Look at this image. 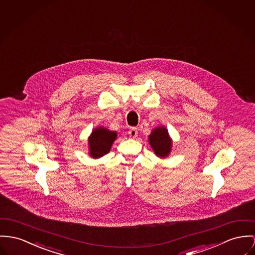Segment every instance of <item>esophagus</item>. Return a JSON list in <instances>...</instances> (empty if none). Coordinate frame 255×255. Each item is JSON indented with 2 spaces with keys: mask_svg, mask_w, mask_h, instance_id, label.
Listing matches in <instances>:
<instances>
[{
  "mask_svg": "<svg viewBox=\"0 0 255 255\" xmlns=\"http://www.w3.org/2000/svg\"><path fill=\"white\" fill-rule=\"evenodd\" d=\"M128 134H129V136L131 137H136L137 136V128H131L130 130H129V132H128Z\"/></svg>",
  "mask_w": 255,
  "mask_h": 255,
  "instance_id": "1",
  "label": "esophagus"
}]
</instances>
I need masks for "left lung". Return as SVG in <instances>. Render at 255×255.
Masks as SVG:
<instances>
[{
  "mask_svg": "<svg viewBox=\"0 0 255 255\" xmlns=\"http://www.w3.org/2000/svg\"><path fill=\"white\" fill-rule=\"evenodd\" d=\"M148 141L157 156L165 158L170 154L172 149V138L164 126H159L153 129L148 137Z\"/></svg>",
  "mask_w": 255,
  "mask_h": 255,
  "instance_id": "obj_1",
  "label": "left lung"
}]
</instances>
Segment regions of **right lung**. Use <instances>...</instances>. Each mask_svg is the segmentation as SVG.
I'll list each match as a JSON object with an SVG mask.
<instances>
[{"label":"right lung","mask_w":255,"mask_h":255,"mask_svg":"<svg viewBox=\"0 0 255 255\" xmlns=\"http://www.w3.org/2000/svg\"><path fill=\"white\" fill-rule=\"evenodd\" d=\"M118 137L117 132L110 131L107 128L98 127L94 129L88 138L89 154L92 158H100L109 153L113 142Z\"/></svg>","instance_id":"obj_1"}]
</instances>
